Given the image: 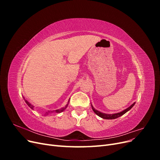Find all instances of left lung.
Segmentation results:
<instances>
[{"label": "left lung", "instance_id": "left-lung-1", "mask_svg": "<svg viewBox=\"0 0 160 160\" xmlns=\"http://www.w3.org/2000/svg\"><path fill=\"white\" fill-rule=\"evenodd\" d=\"M135 102L133 103L132 105H130L129 108H128L127 109H125V110L121 111V112H119V113H113V114H108V113H101L100 112V111L96 110L93 107V105H91V108H92V109H93V111L95 112V113L96 115H98L99 117L103 118V119H116L118 118H119L121 117V116L123 115V114H125V113H127L128 111H129L131 109H132L134 105H135Z\"/></svg>", "mask_w": 160, "mask_h": 160}]
</instances>
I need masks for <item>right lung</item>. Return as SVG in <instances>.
I'll use <instances>...</instances> for the list:
<instances>
[{
	"label": "right lung",
	"mask_w": 160,
	"mask_h": 160,
	"mask_svg": "<svg viewBox=\"0 0 160 160\" xmlns=\"http://www.w3.org/2000/svg\"><path fill=\"white\" fill-rule=\"evenodd\" d=\"M24 99H25V103L27 104V105L28 106V107H29V108H30L31 109H33V108H34V105H32L31 103H30L28 102V101H27L25 98H24ZM69 100H70V99H69V101H68V103H67V104L65 106V107L62 108H61V109H59L54 110V111H48L47 112H46V113H45V115H49V113H53V112H55V113H61V112H62V111H64V110L67 108V106H68V105H69Z\"/></svg>",
	"instance_id": "1"
}]
</instances>
